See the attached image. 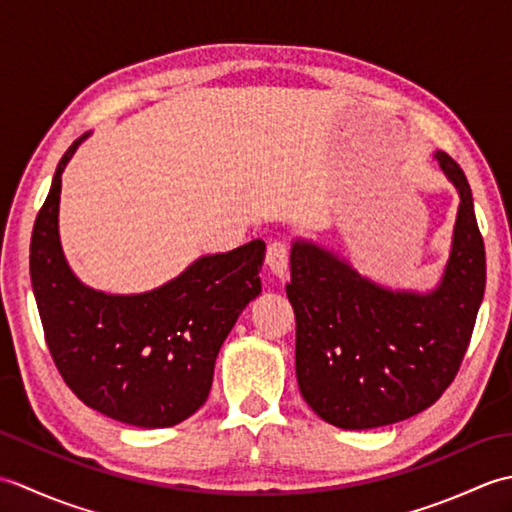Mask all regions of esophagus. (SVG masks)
I'll return each instance as SVG.
<instances>
[{
	"instance_id": "1",
	"label": "esophagus",
	"mask_w": 512,
	"mask_h": 512,
	"mask_svg": "<svg viewBox=\"0 0 512 512\" xmlns=\"http://www.w3.org/2000/svg\"><path fill=\"white\" fill-rule=\"evenodd\" d=\"M266 264L270 268V273L279 279H284L288 273V244L281 242V239H277V242H273V244H268Z\"/></svg>"
}]
</instances>
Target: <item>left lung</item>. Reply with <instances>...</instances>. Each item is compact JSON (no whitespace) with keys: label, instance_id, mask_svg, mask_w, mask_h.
Segmentation results:
<instances>
[{"label":"left lung","instance_id":"8db88e82","mask_svg":"<svg viewBox=\"0 0 512 512\" xmlns=\"http://www.w3.org/2000/svg\"><path fill=\"white\" fill-rule=\"evenodd\" d=\"M433 158L460 195L451 255L433 290H391L330 248L292 242L286 295L297 319V383L334 427L416 416L453 383L469 347L486 286L484 239L464 171L444 151Z\"/></svg>","mask_w":512,"mask_h":512}]
</instances>
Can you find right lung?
I'll return each mask as SVG.
<instances>
[{
  "label": "right lung",
  "mask_w": 512,
  "mask_h": 512,
  "mask_svg": "<svg viewBox=\"0 0 512 512\" xmlns=\"http://www.w3.org/2000/svg\"><path fill=\"white\" fill-rule=\"evenodd\" d=\"M59 160L30 239V281L52 361L79 400L143 429L173 427L209 398L215 358L239 314L262 292L266 244L202 255L167 284L140 295L85 286L59 239Z\"/></svg>",
  "instance_id": "add662e5"
}]
</instances>
